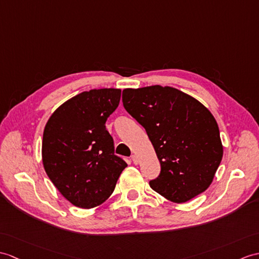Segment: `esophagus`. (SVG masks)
<instances>
[{
    "instance_id": "esophagus-1",
    "label": "esophagus",
    "mask_w": 259,
    "mask_h": 259,
    "mask_svg": "<svg viewBox=\"0 0 259 259\" xmlns=\"http://www.w3.org/2000/svg\"><path fill=\"white\" fill-rule=\"evenodd\" d=\"M131 160H132V162H134L135 164H138V162H139V159H138V157L137 155H131Z\"/></svg>"
}]
</instances>
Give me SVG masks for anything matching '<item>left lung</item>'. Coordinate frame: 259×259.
<instances>
[{
    "label": "left lung",
    "instance_id": "1",
    "mask_svg": "<svg viewBox=\"0 0 259 259\" xmlns=\"http://www.w3.org/2000/svg\"><path fill=\"white\" fill-rule=\"evenodd\" d=\"M124 109L146 129L161 164L150 180L157 193L176 203L201 194L223 157L216 120L201 102L172 87L122 92Z\"/></svg>",
    "mask_w": 259,
    "mask_h": 259
}]
</instances>
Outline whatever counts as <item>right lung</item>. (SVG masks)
<instances>
[{
  "instance_id": "add662e5",
  "label": "right lung",
  "mask_w": 259,
  "mask_h": 259,
  "mask_svg": "<svg viewBox=\"0 0 259 259\" xmlns=\"http://www.w3.org/2000/svg\"><path fill=\"white\" fill-rule=\"evenodd\" d=\"M120 96L121 90L113 88L83 92L59 107L45 125V171L75 206L92 208L104 203L127 166L115 154L113 139L106 129Z\"/></svg>"
}]
</instances>
